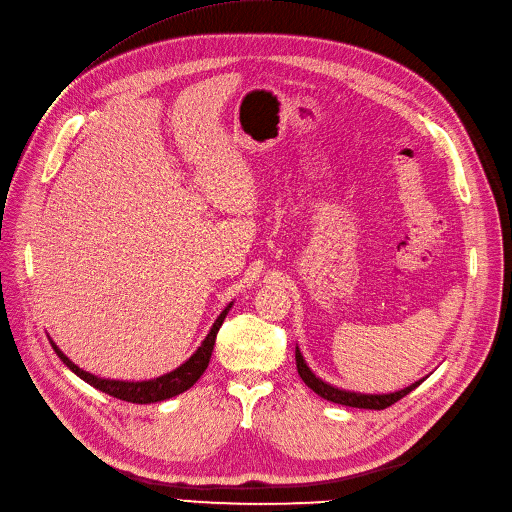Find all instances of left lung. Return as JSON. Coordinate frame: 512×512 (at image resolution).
Listing matches in <instances>:
<instances>
[{
    "label": "left lung",
    "mask_w": 512,
    "mask_h": 512,
    "mask_svg": "<svg viewBox=\"0 0 512 512\" xmlns=\"http://www.w3.org/2000/svg\"><path fill=\"white\" fill-rule=\"evenodd\" d=\"M296 368H298V374L300 379L306 383V387H311L319 397L327 399V401H333V403H342V405H350V407H360V410H385V407L393 405L395 401L403 399L407 393H412L422 381L405 387L401 391H395V393H387V395H364V393H352V391H344V389H337V387H331L327 385L325 381H321L319 377H315L313 370L306 366L300 350L296 348Z\"/></svg>",
    "instance_id": "left-lung-1"
}]
</instances>
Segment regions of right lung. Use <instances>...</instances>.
<instances>
[{"label":"right lung","mask_w":512,"mask_h":512,"mask_svg":"<svg viewBox=\"0 0 512 512\" xmlns=\"http://www.w3.org/2000/svg\"><path fill=\"white\" fill-rule=\"evenodd\" d=\"M230 306H232V302L220 313V317L212 325L208 337L203 339L201 346L197 348V352L185 364H181L173 372L162 374V377L152 379V381L131 383V381H111V379L94 377V374L78 368L53 342H51V346H53L55 354L61 358V362L72 372H76L82 381L92 385L94 389L107 393L111 397H117L121 401H129V403H156V401H164V399L175 397V395L187 391L189 387H193L197 383V379L201 377L203 370H206L208 364H210L212 350H214V344H216V335H218V331H220V327H222V323H224V319L230 311Z\"/></svg>","instance_id":"add662e5"}]
</instances>
